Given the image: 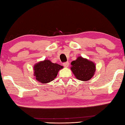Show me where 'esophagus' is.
<instances>
[{
  "label": "esophagus",
  "mask_w": 125,
  "mask_h": 125,
  "mask_svg": "<svg viewBox=\"0 0 125 125\" xmlns=\"http://www.w3.org/2000/svg\"><path fill=\"white\" fill-rule=\"evenodd\" d=\"M69 63L68 62H66L63 63V66L65 67H68L69 66Z\"/></svg>",
  "instance_id": "34e87169"
}]
</instances>
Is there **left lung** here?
I'll list each match as a JSON object with an SVG mask.
<instances>
[{
    "mask_svg": "<svg viewBox=\"0 0 125 125\" xmlns=\"http://www.w3.org/2000/svg\"><path fill=\"white\" fill-rule=\"evenodd\" d=\"M71 70L78 79L82 81L90 80L95 71V65L92 61L79 57L72 62Z\"/></svg>",
    "mask_w": 125,
    "mask_h": 125,
    "instance_id": "8db88e82",
    "label": "left lung"
}]
</instances>
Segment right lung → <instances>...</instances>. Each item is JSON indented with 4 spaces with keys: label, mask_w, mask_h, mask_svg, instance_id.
<instances>
[{
    "label": "right lung",
    "mask_w": 125,
    "mask_h": 125,
    "mask_svg": "<svg viewBox=\"0 0 125 125\" xmlns=\"http://www.w3.org/2000/svg\"><path fill=\"white\" fill-rule=\"evenodd\" d=\"M63 66L53 63L49 60L37 63L34 66V75L36 79L42 83H47L54 79L60 69Z\"/></svg>",
    "instance_id": "add662e5"
}]
</instances>
